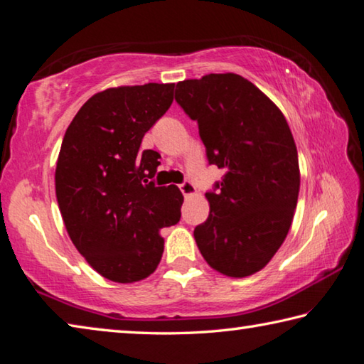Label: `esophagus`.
<instances>
[{"instance_id":"1","label":"esophagus","mask_w":364,"mask_h":364,"mask_svg":"<svg viewBox=\"0 0 364 364\" xmlns=\"http://www.w3.org/2000/svg\"><path fill=\"white\" fill-rule=\"evenodd\" d=\"M178 188H181V192L183 193V196L195 195V192H196V187L193 186L192 181H183L181 186H178Z\"/></svg>"}]
</instances>
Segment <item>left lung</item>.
<instances>
[{"label": "left lung", "mask_w": 364, "mask_h": 364, "mask_svg": "<svg viewBox=\"0 0 364 364\" xmlns=\"http://www.w3.org/2000/svg\"><path fill=\"white\" fill-rule=\"evenodd\" d=\"M176 101L198 124L210 164L224 169L206 192L210 216L195 240L213 269L247 277L289 234L300 190L299 153L281 109L237 74L178 82Z\"/></svg>", "instance_id": "obj_1"}]
</instances>
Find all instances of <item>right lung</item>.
I'll use <instances>...</instances> for the list:
<instances>
[{
  "label": "right lung",
  "instance_id": "add662e5",
  "mask_svg": "<svg viewBox=\"0 0 364 364\" xmlns=\"http://www.w3.org/2000/svg\"><path fill=\"white\" fill-rule=\"evenodd\" d=\"M174 83L100 92L65 130L56 164V198L70 240L112 282L141 281L164 252L163 228L181 219L183 196L153 177L159 153L140 150L143 135L172 105Z\"/></svg>",
  "mask_w": 364,
  "mask_h": 364
}]
</instances>
